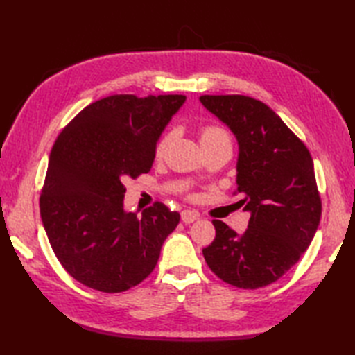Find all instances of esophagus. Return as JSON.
I'll return each mask as SVG.
<instances>
[{"instance_id":"obj_1","label":"esophagus","mask_w":355,"mask_h":355,"mask_svg":"<svg viewBox=\"0 0 355 355\" xmlns=\"http://www.w3.org/2000/svg\"><path fill=\"white\" fill-rule=\"evenodd\" d=\"M197 220H198V214L193 212V210H183L182 212V221L184 224H191Z\"/></svg>"}]
</instances>
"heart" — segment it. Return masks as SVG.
I'll return each instance as SVG.
<instances>
[{"mask_svg": "<svg viewBox=\"0 0 355 355\" xmlns=\"http://www.w3.org/2000/svg\"><path fill=\"white\" fill-rule=\"evenodd\" d=\"M171 137H172V135L168 134V135H166V137H163L160 140V143H158V146H157V153L158 154L163 153L166 145H168V143H169ZM200 140H201V143H216V141H229L230 143L227 132H225L224 130H221V128H218V126H205V128H202Z\"/></svg>", "mask_w": 355, "mask_h": 355, "instance_id": "obj_1", "label": "heart"}]
</instances>
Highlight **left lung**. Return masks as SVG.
Returning <instances> with one entry per match:
<instances>
[{
	"instance_id": "1",
	"label": "left lung",
	"mask_w": 355,
	"mask_h": 355,
	"mask_svg": "<svg viewBox=\"0 0 355 355\" xmlns=\"http://www.w3.org/2000/svg\"><path fill=\"white\" fill-rule=\"evenodd\" d=\"M200 102L235 135L238 202L250 214L243 235L215 220L216 236L202 254L224 282L261 288L282 277L318 232L322 205L313 158L266 103L238 94Z\"/></svg>"
}]
</instances>
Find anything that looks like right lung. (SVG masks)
<instances>
[{
    "mask_svg": "<svg viewBox=\"0 0 355 355\" xmlns=\"http://www.w3.org/2000/svg\"><path fill=\"white\" fill-rule=\"evenodd\" d=\"M186 96L116 94L82 110L51 148L40 200L50 245L71 277L120 293L146 279L180 223L162 202L125 210L126 178L153 168L157 141Z\"/></svg>",
    "mask_w": 355,
    "mask_h": 355,
    "instance_id": "obj_1",
    "label": "right lung"
}]
</instances>
